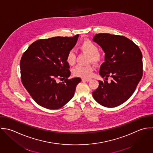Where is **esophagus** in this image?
Returning <instances> with one entry per match:
<instances>
[{"label":"esophagus","mask_w":153,"mask_h":153,"mask_svg":"<svg viewBox=\"0 0 153 153\" xmlns=\"http://www.w3.org/2000/svg\"><path fill=\"white\" fill-rule=\"evenodd\" d=\"M82 80L88 82V81H91V79H89V78H82Z\"/></svg>","instance_id":"34e87169"}]
</instances>
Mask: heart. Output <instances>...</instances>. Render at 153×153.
Segmentation results:
<instances>
[{
  "instance_id": "1",
  "label": "heart",
  "mask_w": 153,
  "mask_h": 153,
  "mask_svg": "<svg viewBox=\"0 0 153 153\" xmlns=\"http://www.w3.org/2000/svg\"><path fill=\"white\" fill-rule=\"evenodd\" d=\"M80 49L90 54L89 61L93 63H97L100 59V55L99 54L98 47L90 40L84 41ZM66 61L69 65H74L76 61V53L72 50L68 53L66 56ZM93 68L90 65H77L73 69L74 75L83 78H88L92 75Z\"/></svg>"
}]
</instances>
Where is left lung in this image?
Segmentation results:
<instances>
[{
  "mask_svg": "<svg viewBox=\"0 0 153 153\" xmlns=\"http://www.w3.org/2000/svg\"><path fill=\"white\" fill-rule=\"evenodd\" d=\"M93 40L105 53V62L99 74L108 83L99 81L98 88L93 92L94 100L106 107H114L128 100L135 91L143 76L142 53L129 39L118 35L100 33Z\"/></svg>",
  "mask_w": 153,
  "mask_h": 153,
  "instance_id": "left-lung-1",
  "label": "left lung"
}]
</instances>
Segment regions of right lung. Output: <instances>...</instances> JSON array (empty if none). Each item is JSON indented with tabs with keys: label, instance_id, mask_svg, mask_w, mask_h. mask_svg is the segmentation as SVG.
Segmentation results:
<instances>
[{
	"label": "right lung",
	"instance_id": "right-lung-1",
	"mask_svg": "<svg viewBox=\"0 0 153 153\" xmlns=\"http://www.w3.org/2000/svg\"><path fill=\"white\" fill-rule=\"evenodd\" d=\"M79 34L73 37H54L34 42L24 53L20 61L23 85L39 105L57 109L74 96L80 78L68 79L71 75L66 61ZM65 79L58 83L57 79Z\"/></svg>",
	"mask_w": 153,
	"mask_h": 153
}]
</instances>
